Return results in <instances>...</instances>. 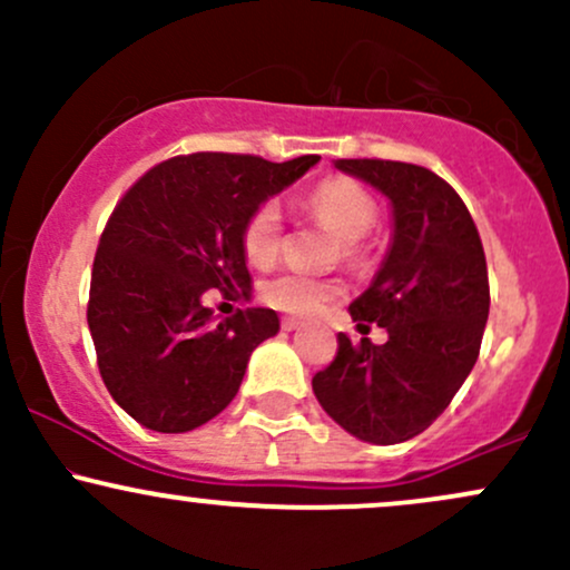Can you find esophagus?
Listing matches in <instances>:
<instances>
[{"mask_svg":"<svg viewBox=\"0 0 570 570\" xmlns=\"http://www.w3.org/2000/svg\"><path fill=\"white\" fill-rule=\"evenodd\" d=\"M299 326H303V322H299V318H292V316L281 318V330H284V332H294V330H299Z\"/></svg>","mask_w":570,"mask_h":570,"instance_id":"esophagus-1","label":"esophagus"}]
</instances>
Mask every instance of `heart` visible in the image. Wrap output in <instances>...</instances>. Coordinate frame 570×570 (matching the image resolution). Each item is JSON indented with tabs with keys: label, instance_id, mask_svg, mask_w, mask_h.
<instances>
[{
	"label": "heart",
	"instance_id": "b5f03b06",
	"mask_svg": "<svg viewBox=\"0 0 570 570\" xmlns=\"http://www.w3.org/2000/svg\"><path fill=\"white\" fill-rule=\"evenodd\" d=\"M307 212L318 222H324L332 233L343 240V257H358V240L367 238L377 222V206L372 195L356 181L326 179L307 195ZM281 235H284V222H281V206L276 200L259 203L246 219L240 244L252 265L267 267L276 263L281 252ZM263 299L276 311L292 313V316H316L322 307L335 299L340 286L335 281L313 278L305 273L286 271L278 276L267 278L263 284Z\"/></svg>",
	"mask_w": 570,
	"mask_h": 570
}]
</instances>
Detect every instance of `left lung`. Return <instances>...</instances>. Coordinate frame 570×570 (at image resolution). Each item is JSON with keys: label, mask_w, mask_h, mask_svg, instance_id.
Wrapping results in <instances>:
<instances>
[{"label": "left lung", "mask_w": 570, "mask_h": 570, "mask_svg": "<svg viewBox=\"0 0 570 570\" xmlns=\"http://www.w3.org/2000/svg\"><path fill=\"white\" fill-rule=\"evenodd\" d=\"M391 203V246L370 289L351 303L353 322L383 326L389 340L353 345L316 372L313 394L356 440L407 442L453 402L480 356L488 324V265L466 203L423 166L335 160ZM370 330V326H367Z\"/></svg>", "instance_id": "8db88e82"}]
</instances>
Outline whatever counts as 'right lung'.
Instances as JSON below:
<instances>
[{"label":"right lung","mask_w":570,"mask_h":570,"mask_svg":"<svg viewBox=\"0 0 570 570\" xmlns=\"http://www.w3.org/2000/svg\"><path fill=\"white\" fill-rule=\"evenodd\" d=\"M316 163L179 155L149 168L115 206L94 259L88 326L104 385L141 426L185 434L238 394L248 356L276 335L278 316L246 307L217 324L203 294L252 297L246 219Z\"/></svg>","instance_id":"1"}]
</instances>
